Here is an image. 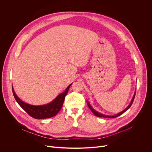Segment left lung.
I'll use <instances>...</instances> for the list:
<instances>
[{
	"label": "left lung",
	"mask_w": 152,
	"mask_h": 152,
	"mask_svg": "<svg viewBox=\"0 0 152 152\" xmlns=\"http://www.w3.org/2000/svg\"><path fill=\"white\" fill-rule=\"evenodd\" d=\"M135 93H136V91H135V93H134V96H133V97H132V100H131V103H130L129 105V106L126 108V109H125V110H124L123 111H122L121 112L119 113L118 114H115V115H105V114H103L97 112V111H96L94 109H93V107L90 105V103H89L87 100H86V102H87V104H88V106L89 108L90 109V110L92 111V113H93L96 116L99 117H104V118H115V117H117L120 116V115H121L122 114H123L124 112H126L128 109H129L130 107L131 106V105H132V103H133V102H134V99H135Z\"/></svg>",
	"instance_id": "left-lung-1"
}]
</instances>
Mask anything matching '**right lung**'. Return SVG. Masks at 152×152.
<instances>
[{"label": "right lung", "mask_w": 152, "mask_h": 152, "mask_svg": "<svg viewBox=\"0 0 152 152\" xmlns=\"http://www.w3.org/2000/svg\"><path fill=\"white\" fill-rule=\"evenodd\" d=\"M72 84V83L69 85L66 90L62 93L59 94L53 101L49 103L38 106L30 104L23 102L16 95L12 86V90L14 98L18 104L30 116L35 119H45L54 117L59 113L63 105L65 97L67 95Z\"/></svg>", "instance_id": "right-lung-1"}]
</instances>
